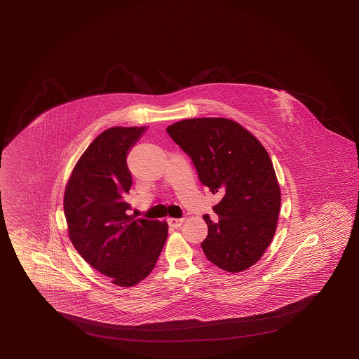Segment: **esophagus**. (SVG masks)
Listing matches in <instances>:
<instances>
[{
	"label": "esophagus",
	"mask_w": 359,
	"mask_h": 359,
	"mask_svg": "<svg viewBox=\"0 0 359 359\" xmlns=\"http://www.w3.org/2000/svg\"><path fill=\"white\" fill-rule=\"evenodd\" d=\"M183 223V218H169L168 224L173 229H178L181 227V224Z\"/></svg>",
	"instance_id": "1"
}]
</instances>
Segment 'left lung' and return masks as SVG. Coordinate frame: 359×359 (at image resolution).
<instances>
[{"label":"left lung","instance_id":"8db88e82","mask_svg":"<svg viewBox=\"0 0 359 359\" xmlns=\"http://www.w3.org/2000/svg\"><path fill=\"white\" fill-rule=\"evenodd\" d=\"M194 163L198 180L221 201L217 222L205 214L206 258L227 272L252 267L275 236L281 191L267 150L227 118H195L167 128Z\"/></svg>","mask_w":359,"mask_h":359}]
</instances>
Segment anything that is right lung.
<instances>
[{"mask_svg": "<svg viewBox=\"0 0 359 359\" xmlns=\"http://www.w3.org/2000/svg\"><path fill=\"white\" fill-rule=\"evenodd\" d=\"M145 130L113 127L100 133L79 158L64 195L72 244L122 287L150 275L168 236L167 222L136 219L123 198L132 186L127 155Z\"/></svg>", "mask_w": 359, "mask_h": 359, "instance_id": "add662e5", "label": "right lung"}]
</instances>
